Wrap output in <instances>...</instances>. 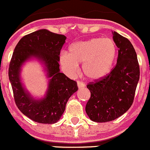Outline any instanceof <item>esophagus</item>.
I'll list each match as a JSON object with an SVG mask.
<instances>
[{
    "instance_id": "esophagus-1",
    "label": "esophagus",
    "mask_w": 150,
    "mask_h": 150,
    "mask_svg": "<svg viewBox=\"0 0 150 150\" xmlns=\"http://www.w3.org/2000/svg\"><path fill=\"white\" fill-rule=\"evenodd\" d=\"M77 84H78L79 88H84V86H85V84L83 82H81V81H77Z\"/></svg>"
}]
</instances>
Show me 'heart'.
<instances>
[{
	"instance_id": "obj_1",
	"label": "heart",
	"mask_w": 150,
	"mask_h": 150,
	"mask_svg": "<svg viewBox=\"0 0 150 150\" xmlns=\"http://www.w3.org/2000/svg\"><path fill=\"white\" fill-rule=\"evenodd\" d=\"M116 55V45L112 39L94 38L71 44L69 53H61L59 63L70 75L78 72L79 63H83L84 75L91 80H99L111 71Z\"/></svg>"
}]
</instances>
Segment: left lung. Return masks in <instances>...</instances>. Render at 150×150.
I'll return each mask as SVG.
<instances>
[{
	"label": "left lung",
	"instance_id": "obj_1",
	"mask_svg": "<svg viewBox=\"0 0 150 150\" xmlns=\"http://www.w3.org/2000/svg\"><path fill=\"white\" fill-rule=\"evenodd\" d=\"M112 35L118 48L116 66L106 77L87 85L91 98L85 111L96 122H110L125 114L132 105L140 79V67L132 44L116 32Z\"/></svg>",
	"mask_w": 150,
	"mask_h": 150
}]
</instances>
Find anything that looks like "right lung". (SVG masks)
<instances>
[{
  "label": "right lung",
  "mask_w": 150,
  "mask_h": 150,
  "mask_svg": "<svg viewBox=\"0 0 150 150\" xmlns=\"http://www.w3.org/2000/svg\"><path fill=\"white\" fill-rule=\"evenodd\" d=\"M66 37L40 29L20 39L16 44L9 66V79L18 109L35 122L54 124L60 119L66 105L79 88L59 69V53ZM35 59L43 65L48 79L46 93L41 98H33L24 88L21 71L27 61Z\"/></svg>",
  "instance_id": "obj_1"
}]
</instances>
